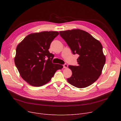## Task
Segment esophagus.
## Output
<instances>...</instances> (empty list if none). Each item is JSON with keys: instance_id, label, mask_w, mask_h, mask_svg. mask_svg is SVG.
<instances>
[{"instance_id": "obj_1", "label": "esophagus", "mask_w": 121, "mask_h": 121, "mask_svg": "<svg viewBox=\"0 0 121 121\" xmlns=\"http://www.w3.org/2000/svg\"><path fill=\"white\" fill-rule=\"evenodd\" d=\"M67 67H68V65L67 64H65L64 65H63V68H65V69L67 68Z\"/></svg>"}]
</instances>
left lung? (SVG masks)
<instances>
[{
	"label": "left lung",
	"mask_w": 121,
	"mask_h": 121,
	"mask_svg": "<svg viewBox=\"0 0 121 121\" xmlns=\"http://www.w3.org/2000/svg\"><path fill=\"white\" fill-rule=\"evenodd\" d=\"M60 36L73 54L79 55L78 66L69 65L72 71L69 83L78 88L91 85L100 75L105 63L103 46L99 41L87 32L72 29L59 32Z\"/></svg>",
	"instance_id": "8db88e82"
}]
</instances>
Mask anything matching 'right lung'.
<instances>
[{
    "label": "right lung",
    "instance_id": "obj_1",
    "mask_svg": "<svg viewBox=\"0 0 121 121\" xmlns=\"http://www.w3.org/2000/svg\"><path fill=\"white\" fill-rule=\"evenodd\" d=\"M59 35L57 31L29 34L16 48L15 63L21 77L30 85L39 87L51 80L60 64H53L54 55L48 51L51 43Z\"/></svg>",
    "mask_w": 121,
    "mask_h": 121
}]
</instances>
